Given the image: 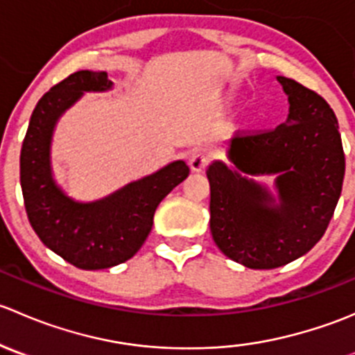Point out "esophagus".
<instances>
[{
	"label": "esophagus",
	"instance_id": "esophagus-1",
	"mask_svg": "<svg viewBox=\"0 0 355 355\" xmlns=\"http://www.w3.org/2000/svg\"><path fill=\"white\" fill-rule=\"evenodd\" d=\"M207 163H209V159H207V156H204L202 153H196V155H192L191 159H189V166H191V170L194 171V173H200V171L207 166Z\"/></svg>",
	"mask_w": 355,
	"mask_h": 355
}]
</instances>
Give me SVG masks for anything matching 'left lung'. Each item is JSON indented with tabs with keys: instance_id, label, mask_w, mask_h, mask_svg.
<instances>
[{
	"instance_id": "8db88e82",
	"label": "left lung",
	"mask_w": 355,
	"mask_h": 355,
	"mask_svg": "<svg viewBox=\"0 0 355 355\" xmlns=\"http://www.w3.org/2000/svg\"><path fill=\"white\" fill-rule=\"evenodd\" d=\"M277 80L288 98L287 120L275 130L234 137L227 161L214 159L206 170L214 244L252 270L292 263L321 241L345 175L330 105L292 78ZM257 176L275 178V195Z\"/></svg>"
}]
</instances>
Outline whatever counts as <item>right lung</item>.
<instances>
[{
    "label": "right lung",
    "instance_id": "obj_1",
    "mask_svg": "<svg viewBox=\"0 0 355 355\" xmlns=\"http://www.w3.org/2000/svg\"><path fill=\"white\" fill-rule=\"evenodd\" d=\"M106 71L80 70L51 87L32 111L20 153V185L32 228L42 244L80 270H106L135 256L153 228L157 204L189 177L184 159L123 185L101 199L75 200L51 164L58 120L84 92H106Z\"/></svg>",
    "mask_w": 355,
    "mask_h": 355
}]
</instances>
